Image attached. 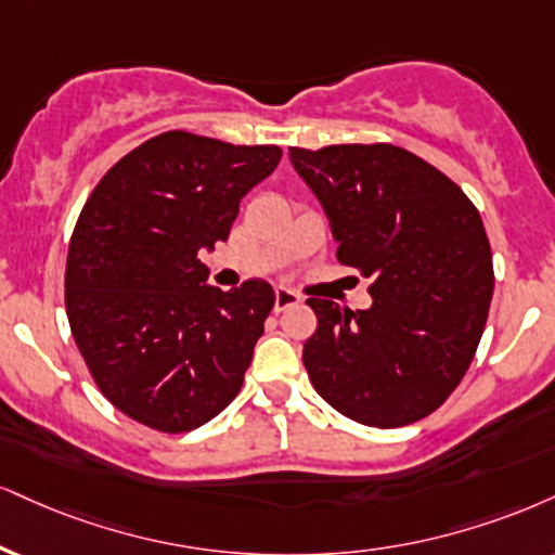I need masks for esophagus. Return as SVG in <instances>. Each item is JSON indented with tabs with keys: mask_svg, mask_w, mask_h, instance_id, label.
I'll use <instances>...</instances> for the list:
<instances>
[{
	"mask_svg": "<svg viewBox=\"0 0 555 555\" xmlns=\"http://www.w3.org/2000/svg\"><path fill=\"white\" fill-rule=\"evenodd\" d=\"M299 299H302V297H299L295 289H286V286H279L276 295H273V310L282 312V310H286V307H295Z\"/></svg>",
	"mask_w": 555,
	"mask_h": 555,
	"instance_id": "1",
	"label": "esophagus"
}]
</instances>
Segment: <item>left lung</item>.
I'll return each instance as SVG.
<instances>
[{"mask_svg":"<svg viewBox=\"0 0 555 555\" xmlns=\"http://www.w3.org/2000/svg\"><path fill=\"white\" fill-rule=\"evenodd\" d=\"M336 258L370 276V310L310 297L318 331L302 362L333 409L364 426L429 416L465 377L493 295L491 245L470 198L392 144L289 146Z\"/></svg>","mask_w":555,"mask_h":555,"instance_id":"8db88e82","label":"left lung"}]
</instances>
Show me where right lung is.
<instances>
[{
    "mask_svg": "<svg viewBox=\"0 0 555 555\" xmlns=\"http://www.w3.org/2000/svg\"><path fill=\"white\" fill-rule=\"evenodd\" d=\"M279 146L165 131L90 193L66 256V315L87 370L133 422L180 434L243 387L273 307L263 279L222 292L202 250L227 240L240 202L276 170Z\"/></svg>",
    "mask_w": 555,
    "mask_h": 555,
    "instance_id": "right-lung-1",
    "label": "right lung"
}]
</instances>
